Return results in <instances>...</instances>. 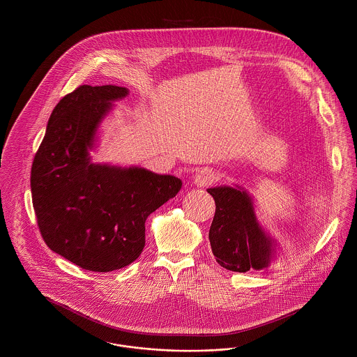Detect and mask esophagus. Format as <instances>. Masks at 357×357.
I'll return each instance as SVG.
<instances>
[{
	"mask_svg": "<svg viewBox=\"0 0 357 357\" xmlns=\"http://www.w3.org/2000/svg\"><path fill=\"white\" fill-rule=\"evenodd\" d=\"M216 181L217 174L212 169H209V167H204L200 172L195 174L194 183L197 187H206L209 184L215 183Z\"/></svg>",
	"mask_w": 357,
	"mask_h": 357,
	"instance_id": "1",
	"label": "esophagus"
}]
</instances>
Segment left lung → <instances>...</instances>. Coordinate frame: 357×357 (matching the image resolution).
Instances as JSON below:
<instances>
[{"instance_id": "left-lung-1", "label": "left lung", "mask_w": 357, "mask_h": 357, "mask_svg": "<svg viewBox=\"0 0 357 357\" xmlns=\"http://www.w3.org/2000/svg\"><path fill=\"white\" fill-rule=\"evenodd\" d=\"M216 203L209 242L217 263L229 271L266 270L279 255V245L258 221L251 195L241 185L206 190Z\"/></svg>"}]
</instances>
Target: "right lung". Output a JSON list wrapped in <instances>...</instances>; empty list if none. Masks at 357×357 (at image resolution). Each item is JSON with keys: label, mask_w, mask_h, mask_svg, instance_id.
I'll list each match as a JSON object with an SVG mask.
<instances>
[{"label": "right lung", "mask_w": 357, "mask_h": 357, "mask_svg": "<svg viewBox=\"0 0 357 357\" xmlns=\"http://www.w3.org/2000/svg\"><path fill=\"white\" fill-rule=\"evenodd\" d=\"M127 87L82 85L54 108L31 167L35 215L56 254L94 272L120 270L145 246V221L182 188L174 175L93 163L98 130Z\"/></svg>", "instance_id": "obj_1"}]
</instances>
